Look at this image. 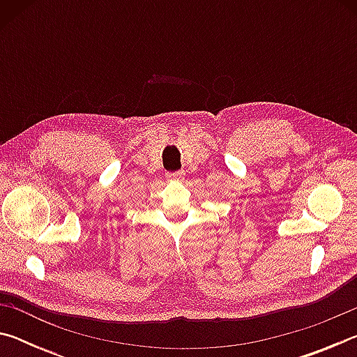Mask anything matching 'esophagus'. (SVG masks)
<instances>
[{
  "label": "esophagus",
  "mask_w": 357,
  "mask_h": 357,
  "mask_svg": "<svg viewBox=\"0 0 357 357\" xmlns=\"http://www.w3.org/2000/svg\"><path fill=\"white\" fill-rule=\"evenodd\" d=\"M183 176H184L183 172H174V173H168L167 174V178H170V179H179V178H183Z\"/></svg>",
  "instance_id": "obj_1"
}]
</instances>
